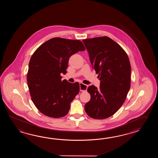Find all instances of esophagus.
I'll use <instances>...</instances> for the list:
<instances>
[{
    "instance_id": "obj_1",
    "label": "esophagus",
    "mask_w": 158,
    "mask_h": 158,
    "mask_svg": "<svg viewBox=\"0 0 158 158\" xmlns=\"http://www.w3.org/2000/svg\"><path fill=\"white\" fill-rule=\"evenodd\" d=\"M87 86L83 84V83H80V89L81 91H85L87 90Z\"/></svg>"
}]
</instances>
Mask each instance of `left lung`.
Returning a JSON list of instances; mask_svg holds the SVG:
<instances>
[{
  "label": "left lung",
  "instance_id": "left-lung-1",
  "mask_svg": "<svg viewBox=\"0 0 158 158\" xmlns=\"http://www.w3.org/2000/svg\"><path fill=\"white\" fill-rule=\"evenodd\" d=\"M83 42L101 81L99 88L88 87L91 98L85 110L93 118H106L114 114L127 98L131 87L130 61L124 49L109 37L85 39Z\"/></svg>",
  "mask_w": 158,
  "mask_h": 158
}]
</instances>
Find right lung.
Here are the masks:
<instances>
[{"mask_svg":"<svg viewBox=\"0 0 158 158\" xmlns=\"http://www.w3.org/2000/svg\"><path fill=\"white\" fill-rule=\"evenodd\" d=\"M85 50L79 40L53 38L40 45L30 58L27 74L31 100L42 114L48 117L65 116L72 101L80 91V84L61 80L72 55Z\"/></svg>","mask_w":158,"mask_h":158,"instance_id":"right-lung-1","label":"right lung"}]
</instances>
